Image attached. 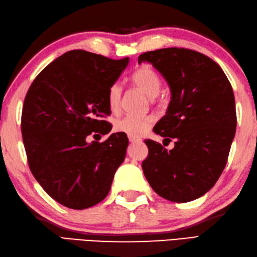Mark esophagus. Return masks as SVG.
Segmentation results:
<instances>
[{
	"mask_svg": "<svg viewBox=\"0 0 257 257\" xmlns=\"http://www.w3.org/2000/svg\"><path fill=\"white\" fill-rule=\"evenodd\" d=\"M128 140L131 143H138V142H141V140L138 139V138H134V137H128Z\"/></svg>",
	"mask_w": 257,
	"mask_h": 257,
	"instance_id": "1",
	"label": "esophagus"
}]
</instances>
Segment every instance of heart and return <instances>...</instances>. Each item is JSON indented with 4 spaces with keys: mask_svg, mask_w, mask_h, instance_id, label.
I'll use <instances>...</instances> for the list:
<instances>
[{
    "mask_svg": "<svg viewBox=\"0 0 257 257\" xmlns=\"http://www.w3.org/2000/svg\"><path fill=\"white\" fill-rule=\"evenodd\" d=\"M132 83L141 89L149 98H156L161 89V78L152 67L143 65L133 72ZM122 97V86L118 83H115L109 87L107 94L108 106L112 112L118 109ZM154 117L151 115L147 116H132L127 115L117 119L115 122V130L117 132L125 133L128 137L139 138L142 137L152 126Z\"/></svg>",
    "mask_w": 257,
    "mask_h": 257,
    "instance_id": "b5f03b06",
    "label": "heart"
}]
</instances>
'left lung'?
Masks as SVG:
<instances>
[{"mask_svg": "<svg viewBox=\"0 0 257 257\" xmlns=\"http://www.w3.org/2000/svg\"><path fill=\"white\" fill-rule=\"evenodd\" d=\"M142 62L162 75L171 93L166 115L153 131L176 140L170 151L145 140L144 176L164 199H198L215 186L228 159L237 124L233 88L220 67L200 52L164 48L142 53Z\"/></svg>", "mask_w": 257, "mask_h": 257, "instance_id": "8db88e82", "label": "left lung"}]
</instances>
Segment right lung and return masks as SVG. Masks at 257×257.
Segmentation results:
<instances>
[{
  "mask_svg": "<svg viewBox=\"0 0 257 257\" xmlns=\"http://www.w3.org/2000/svg\"><path fill=\"white\" fill-rule=\"evenodd\" d=\"M128 61L68 51L37 76L24 99L21 131L30 170L48 195L71 209L103 200L125 159V133L103 143L86 139L112 130L103 119L110 113L108 89Z\"/></svg>",
  "mask_w": 257,
  "mask_h": 257,
  "instance_id": "obj_1",
  "label": "right lung"
}]
</instances>
